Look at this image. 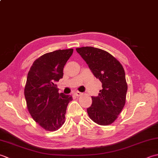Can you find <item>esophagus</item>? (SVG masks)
Masks as SVG:
<instances>
[{"label": "esophagus", "instance_id": "1", "mask_svg": "<svg viewBox=\"0 0 158 158\" xmlns=\"http://www.w3.org/2000/svg\"><path fill=\"white\" fill-rule=\"evenodd\" d=\"M75 94L77 96H81V95L83 94V93L77 91V92H75Z\"/></svg>", "mask_w": 158, "mask_h": 158}]
</instances>
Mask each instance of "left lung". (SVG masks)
<instances>
[{
	"instance_id": "obj_1",
	"label": "left lung",
	"mask_w": 158,
	"mask_h": 158,
	"mask_svg": "<svg viewBox=\"0 0 158 158\" xmlns=\"http://www.w3.org/2000/svg\"><path fill=\"white\" fill-rule=\"evenodd\" d=\"M77 52L102 83L98 96H92V104L87 109L88 115L102 126L111 124L126 103L127 85L122 65L109 53L93 47H82Z\"/></svg>"
}]
</instances>
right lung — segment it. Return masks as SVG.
Returning a JSON list of instances; mask_svg holds the SVG:
<instances>
[{"label":"right lung","instance_id":"add662e5","mask_svg":"<svg viewBox=\"0 0 158 158\" xmlns=\"http://www.w3.org/2000/svg\"><path fill=\"white\" fill-rule=\"evenodd\" d=\"M73 49L47 53L33 62L28 73L24 96L28 111L36 122L48 131L58 130L65 122L70 95L58 93L56 82L63 77V69Z\"/></svg>","mask_w":158,"mask_h":158}]
</instances>
